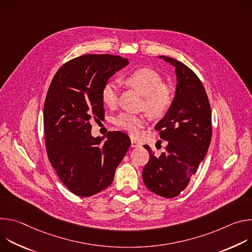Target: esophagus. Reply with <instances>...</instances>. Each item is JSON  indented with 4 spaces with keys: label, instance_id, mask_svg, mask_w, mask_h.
I'll return each mask as SVG.
<instances>
[{
    "label": "esophagus",
    "instance_id": "1",
    "mask_svg": "<svg viewBox=\"0 0 252 252\" xmlns=\"http://www.w3.org/2000/svg\"><path fill=\"white\" fill-rule=\"evenodd\" d=\"M131 148H138V147H140L141 145L140 143L138 142V141H136V140H134V139H131Z\"/></svg>",
    "mask_w": 252,
    "mask_h": 252
}]
</instances>
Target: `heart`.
I'll return each mask as SVG.
<instances>
[{"label":"heart","instance_id":"obj_1","mask_svg":"<svg viewBox=\"0 0 252 252\" xmlns=\"http://www.w3.org/2000/svg\"><path fill=\"white\" fill-rule=\"evenodd\" d=\"M126 83L138 91L145 96L146 110L153 116L163 115L173 102V91L170 86L163 83L162 78L152 68L141 67L129 73ZM101 100L109 107H115L119 101L118 85L113 82L106 83L101 90ZM114 124L135 136L139 129L146 126L143 117L130 113H122L114 119Z\"/></svg>","mask_w":252,"mask_h":252}]
</instances>
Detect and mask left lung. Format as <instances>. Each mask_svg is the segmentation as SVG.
<instances>
[{
  "label": "left lung",
  "mask_w": 252,
  "mask_h": 252,
  "mask_svg": "<svg viewBox=\"0 0 252 252\" xmlns=\"http://www.w3.org/2000/svg\"><path fill=\"white\" fill-rule=\"evenodd\" d=\"M159 58L175 67L177 84L171 106L155 126L167 146L159 157L143 146L150 159L143 167L142 181L156 194L172 198L186 189L207 153L212 135L211 109L206 92L191 68L173 58Z\"/></svg>",
  "instance_id": "1"
}]
</instances>
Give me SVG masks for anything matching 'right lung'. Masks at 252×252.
<instances>
[{
  "label": "right lung",
  "mask_w": 252,
  "mask_h": 252,
  "mask_svg": "<svg viewBox=\"0 0 252 252\" xmlns=\"http://www.w3.org/2000/svg\"><path fill=\"white\" fill-rule=\"evenodd\" d=\"M128 63L112 55H84L63 63L54 76L44 106L49 160L62 183L76 195L92 196L110 187L130 138L110 131L93 137L92 119H103L102 87Z\"/></svg>",
  "instance_id": "add662e5"
}]
</instances>
